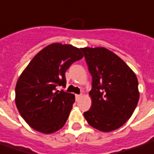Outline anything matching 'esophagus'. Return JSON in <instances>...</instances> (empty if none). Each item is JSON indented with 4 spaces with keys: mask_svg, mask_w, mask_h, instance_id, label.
Returning <instances> with one entry per match:
<instances>
[{
    "mask_svg": "<svg viewBox=\"0 0 154 154\" xmlns=\"http://www.w3.org/2000/svg\"><path fill=\"white\" fill-rule=\"evenodd\" d=\"M81 97H82V94H76V100H78Z\"/></svg>",
    "mask_w": 154,
    "mask_h": 154,
    "instance_id": "1",
    "label": "esophagus"
}]
</instances>
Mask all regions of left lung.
<instances>
[{"label":"left lung","instance_id":"8db88e82","mask_svg":"<svg viewBox=\"0 0 154 154\" xmlns=\"http://www.w3.org/2000/svg\"><path fill=\"white\" fill-rule=\"evenodd\" d=\"M92 76L90 109L83 115L88 125L103 132L125 125L137 106L138 80L122 59L105 48H81Z\"/></svg>","mask_w":154,"mask_h":154}]
</instances>
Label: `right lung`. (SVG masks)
I'll list each match as a JSON object with an SVG mask.
<instances>
[{
	"instance_id": "1",
	"label": "right lung",
	"mask_w": 154,
	"mask_h": 154,
	"mask_svg": "<svg viewBox=\"0 0 154 154\" xmlns=\"http://www.w3.org/2000/svg\"><path fill=\"white\" fill-rule=\"evenodd\" d=\"M82 57L80 48L53 43L42 49L22 72L15 88V103L32 129L51 134L65 125L75 95L57 88L66 87V70Z\"/></svg>"
}]
</instances>
